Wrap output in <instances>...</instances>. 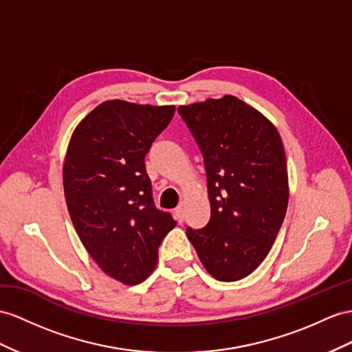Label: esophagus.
<instances>
[{"mask_svg":"<svg viewBox=\"0 0 352 352\" xmlns=\"http://www.w3.org/2000/svg\"><path fill=\"white\" fill-rule=\"evenodd\" d=\"M175 217L178 220V223H183L184 221V208L183 205H178L175 208Z\"/></svg>","mask_w":352,"mask_h":352,"instance_id":"34e87169","label":"esophagus"}]
</instances>
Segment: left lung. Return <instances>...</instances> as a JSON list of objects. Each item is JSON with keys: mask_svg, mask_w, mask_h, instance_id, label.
<instances>
[{"mask_svg": "<svg viewBox=\"0 0 352 352\" xmlns=\"http://www.w3.org/2000/svg\"><path fill=\"white\" fill-rule=\"evenodd\" d=\"M199 147L211 217L187 228L205 269L238 281L258 267L275 242L288 204L285 151L275 126L236 96L178 107Z\"/></svg>", "mask_w": 352, "mask_h": 352, "instance_id": "obj_1", "label": "left lung"}]
</instances>
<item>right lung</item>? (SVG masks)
Here are the masks:
<instances>
[{
  "label": "right lung",
  "mask_w": 352,
  "mask_h": 352,
  "mask_svg": "<svg viewBox=\"0 0 352 352\" xmlns=\"http://www.w3.org/2000/svg\"><path fill=\"white\" fill-rule=\"evenodd\" d=\"M175 107L107 101L71 137L65 165V201L87 253L120 283H142L157 263L162 241L175 226L156 208L146 155Z\"/></svg>",
  "instance_id": "add662e5"
}]
</instances>
